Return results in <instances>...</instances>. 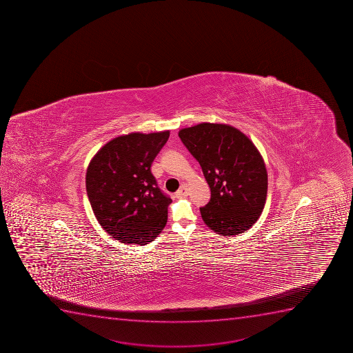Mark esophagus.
<instances>
[{
    "label": "esophagus",
    "mask_w": 353,
    "mask_h": 353,
    "mask_svg": "<svg viewBox=\"0 0 353 353\" xmlns=\"http://www.w3.org/2000/svg\"><path fill=\"white\" fill-rule=\"evenodd\" d=\"M188 193H189V188H188V185H185V184H183V185L181 186V189L176 192V196H177V198H182V196H188Z\"/></svg>",
    "instance_id": "obj_1"
}]
</instances>
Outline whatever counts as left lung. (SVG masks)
I'll return each mask as SVG.
<instances>
[{"label":"left lung","instance_id":"8db88e82","mask_svg":"<svg viewBox=\"0 0 353 353\" xmlns=\"http://www.w3.org/2000/svg\"><path fill=\"white\" fill-rule=\"evenodd\" d=\"M179 138L199 162L210 188L200 213L221 236H236L256 222L265 207L268 174L254 143L234 126L201 123L185 128Z\"/></svg>","mask_w":353,"mask_h":353}]
</instances>
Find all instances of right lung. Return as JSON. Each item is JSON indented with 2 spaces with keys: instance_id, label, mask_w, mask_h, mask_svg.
<instances>
[{
  "instance_id": "right-lung-1",
  "label": "right lung",
  "mask_w": 353,
  "mask_h": 353,
  "mask_svg": "<svg viewBox=\"0 0 353 353\" xmlns=\"http://www.w3.org/2000/svg\"><path fill=\"white\" fill-rule=\"evenodd\" d=\"M169 131L119 136L88 164L86 191L99 223L116 241L146 245L163 230L171 199L157 184L150 165Z\"/></svg>"
}]
</instances>
